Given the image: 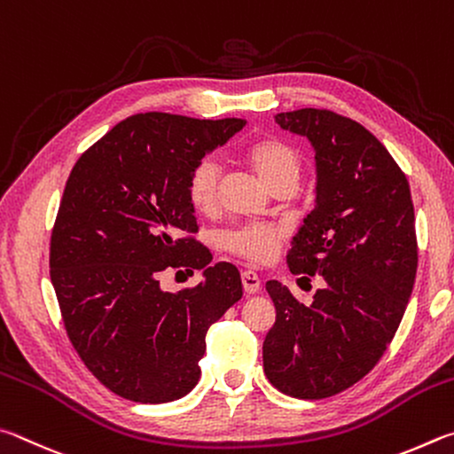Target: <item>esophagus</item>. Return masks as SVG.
I'll use <instances>...</instances> for the list:
<instances>
[{
	"mask_svg": "<svg viewBox=\"0 0 454 454\" xmlns=\"http://www.w3.org/2000/svg\"><path fill=\"white\" fill-rule=\"evenodd\" d=\"M241 281H243V289H245V293H247V295H255V293H259L261 279H259L255 271H243Z\"/></svg>",
	"mask_w": 454,
	"mask_h": 454,
	"instance_id": "1",
	"label": "esophagus"
}]
</instances>
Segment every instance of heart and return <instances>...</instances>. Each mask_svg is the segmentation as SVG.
<instances>
[{
    "instance_id": "obj_1",
    "label": "heart",
    "mask_w": 454,
    "mask_h": 454,
    "mask_svg": "<svg viewBox=\"0 0 454 454\" xmlns=\"http://www.w3.org/2000/svg\"><path fill=\"white\" fill-rule=\"evenodd\" d=\"M241 155L257 177L269 189L279 185H297L301 175V155L291 143L277 137H261L247 143ZM219 167L213 159H201L187 177V199L199 213H211L217 205ZM285 233L275 225H241L227 231L223 247L231 255L251 265H263L273 261L279 251Z\"/></svg>"
}]
</instances>
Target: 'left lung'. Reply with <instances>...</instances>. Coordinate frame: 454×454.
<instances>
[{
	"mask_svg": "<svg viewBox=\"0 0 454 454\" xmlns=\"http://www.w3.org/2000/svg\"><path fill=\"white\" fill-rule=\"evenodd\" d=\"M315 147L317 205L293 237L289 271L321 275L305 307L279 281L265 289L275 325L265 375L295 399H327L367 375L399 329L415 285L419 249L409 181L361 123L329 109L275 115Z\"/></svg>",
	"mask_w": 454,
	"mask_h": 454,
	"instance_id": "8db88e82",
	"label": "left lung"
}]
</instances>
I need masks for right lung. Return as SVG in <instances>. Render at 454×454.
I'll return each instance as SVG.
<instances>
[{
  "mask_svg": "<svg viewBox=\"0 0 454 454\" xmlns=\"http://www.w3.org/2000/svg\"><path fill=\"white\" fill-rule=\"evenodd\" d=\"M149 111L123 119L77 159L50 243V275L71 345L93 377L135 403H169L197 385L205 335L243 295L231 263L195 239L189 171L245 127ZM167 268L204 269L167 294Z\"/></svg>",
  "mask_w": 454,
  "mask_h": 454,
  "instance_id": "add662e5",
  "label": "right lung"
}]
</instances>
